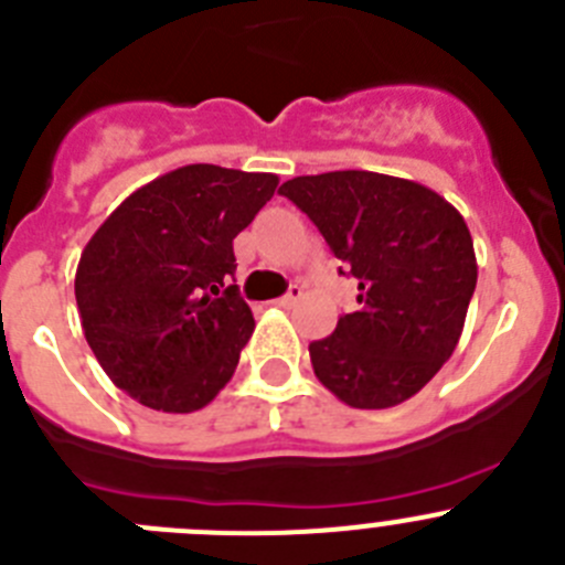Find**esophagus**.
<instances>
[{"instance_id": "esophagus-1", "label": "esophagus", "mask_w": 565, "mask_h": 565, "mask_svg": "<svg viewBox=\"0 0 565 565\" xmlns=\"http://www.w3.org/2000/svg\"><path fill=\"white\" fill-rule=\"evenodd\" d=\"M300 298H303V287H300V284H292V287H289V292L281 295V298H278L276 303H278V307L289 309V307H295V303H298Z\"/></svg>"}]
</instances>
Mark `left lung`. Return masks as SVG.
<instances>
[{
  "mask_svg": "<svg viewBox=\"0 0 565 565\" xmlns=\"http://www.w3.org/2000/svg\"><path fill=\"white\" fill-rule=\"evenodd\" d=\"M278 192L360 281L356 312L309 345L315 376L356 409L413 398L455 354L477 289L462 214L420 183L365 170L300 175Z\"/></svg>",
  "mask_w": 565,
  "mask_h": 565,
  "instance_id": "8db88e82",
  "label": "left lung"
}]
</instances>
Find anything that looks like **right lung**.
Here are the masks:
<instances>
[{
  "label": "right lung",
  "mask_w": 565,
  "mask_h": 565,
  "mask_svg": "<svg viewBox=\"0 0 565 565\" xmlns=\"http://www.w3.org/2000/svg\"><path fill=\"white\" fill-rule=\"evenodd\" d=\"M273 172L189 163L136 189L88 239L75 276L83 334L110 382L161 413H194L231 382L253 312L234 239Z\"/></svg>",
  "instance_id": "1"
}]
</instances>
